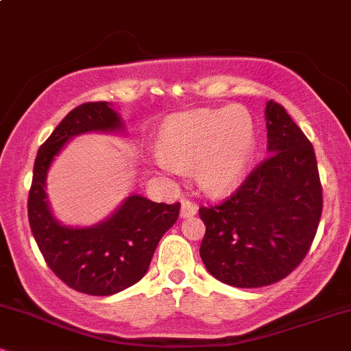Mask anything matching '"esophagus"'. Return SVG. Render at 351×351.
I'll return each instance as SVG.
<instances>
[{"mask_svg":"<svg viewBox=\"0 0 351 351\" xmlns=\"http://www.w3.org/2000/svg\"><path fill=\"white\" fill-rule=\"evenodd\" d=\"M198 211V204L191 199H183L181 201V217H189L196 215Z\"/></svg>","mask_w":351,"mask_h":351,"instance_id":"obj_1","label":"esophagus"}]
</instances>
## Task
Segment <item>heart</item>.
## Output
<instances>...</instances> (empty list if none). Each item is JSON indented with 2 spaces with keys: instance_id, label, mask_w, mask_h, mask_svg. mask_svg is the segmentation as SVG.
<instances>
[{
  "instance_id": "b5f03b06",
  "label": "heart",
  "mask_w": 351,
  "mask_h": 351,
  "mask_svg": "<svg viewBox=\"0 0 351 351\" xmlns=\"http://www.w3.org/2000/svg\"><path fill=\"white\" fill-rule=\"evenodd\" d=\"M256 135L244 108L181 115L165 127L156 165L167 173L195 163L204 188L223 189L243 175L252 160Z\"/></svg>"
}]
</instances>
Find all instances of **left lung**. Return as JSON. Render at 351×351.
Segmentation results:
<instances>
[{"instance_id": "left-lung-1", "label": "left lung", "mask_w": 351, "mask_h": 351, "mask_svg": "<svg viewBox=\"0 0 351 351\" xmlns=\"http://www.w3.org/2000/svg\"><path fill=\"white\" fill-rule=\"evenodd\" d=\"M267 153L228 198L199 208V256L211 276L243 289L276 284L299 267L320 223L315 152L276 100L265 106Z\"/></svg>"}]
</instances>
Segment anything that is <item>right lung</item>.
Here are the masks:
<instances>
[{
	"label": "right lung",
	"mask_w": 351,
	"mask_h": 351,
	"mask_svg": "<svg viewBox=\"0 0 351 351\" xmlns=\"http://www.w3.org/2000/svg\"><path fill=\"white\" fill-rule=\"evenodd\" d=\"M120 128L122 122L107 102H86L71 110L39 148L27 198L29 226L46 264L64 284L88 295H112L136 284L180 216V203H153L135 195L94 228H64L52 217L44 193L52 158L74 135Z\"/></svg>",
	"instance_id": "right-lung-1"
}]
</instances>
